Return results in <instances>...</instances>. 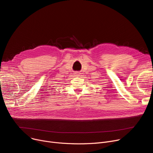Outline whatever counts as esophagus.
Returning <instances> with one entry per match:
<instances>
[{
    "instance_id": "34e87169",
    "label": "esophagus",
    "mask_w": 153,
    "mask_h": 153,
    "mask_svg": "<svg viewBox=\"0 0 153 153\" xmlns=\"http://www.w3.org/2000/svg\"><path fill=\"white\" fill-rule=\"evenodd\" d=\"M80 74H81V73H80V72H79V71H76L74 73V75L75 77H79L80 76Z\"/></svg>"
}]
</instances>
